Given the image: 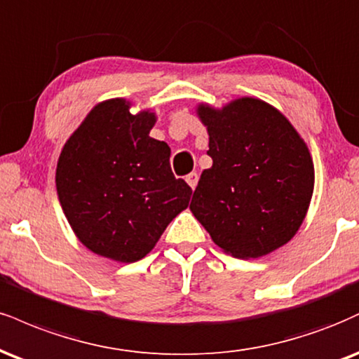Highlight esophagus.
Returning a JSON list of instances; mask_svg holds the SVG:
<instances>
[{"label": "esophagus", "instance_id": "34e87169", "mask_svg": "<svg viewBox=\"0 0 359 359\" xmlns=\"http://www.w3.org/2000/svg\"><path fill=\"white\" fill-rule=\"evenodd\" d=\"M185 180H187V184L191 185V189L194 191V189L197 187V182H198V175H197V172H192V174H189L187 177H185Z\"/></svg>", "mask_w": 359, "mask_h": 359}]
</instances>
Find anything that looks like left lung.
Listing matches in <instances>:
<instances>
[{
  "instance_id": "8db88e82",
  "label": "left lung",
  "mask_w": 359,
  "mask_h": 359,
  "mask_svg": "<svg viewBox=\"0 0 359 359\" xmlns=\"http://www.w3.org/2000/svg\"><path fill=\"white\" fill-rule=\"evenodd\" d=\"M212 167L202 172L191 210L219 248L261 257L292 239L314 189L308 147L289 120L257 98L197 110Z\"/></svg>"
}]
</instances>
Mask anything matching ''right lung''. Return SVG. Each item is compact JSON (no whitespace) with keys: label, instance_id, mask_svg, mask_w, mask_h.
Instances as JSON below:
<instances>
[{"label":"right lung","instance_id":"obj_1","mask_svg":"<svg viewBox=\"0 0 359 359\" xmlns=\"http://www.w3.org/2000/svg\"><path fill=\"white\" fill-rule=\"evenodd\" d=\"M150 111L130 114L114 98L97 105L73 132L56 165V192L80 243L118 262L145 257L192 189L175 179L170 147L149 135Z\"/></svg>","mask_w":359,"mask_h":359}]
</instances>
